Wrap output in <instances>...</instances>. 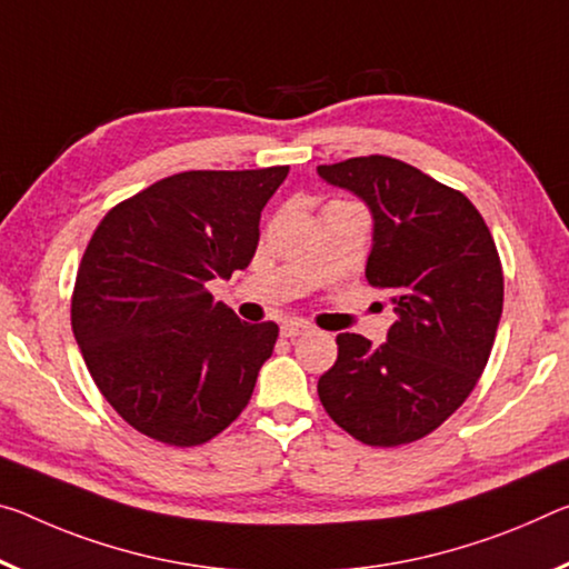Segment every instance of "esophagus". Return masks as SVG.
Masks as SVG:
<instances>
[{
	"instance_id": "1",
	"label": "esophagus",
	"mask_w": 569,
	"mask_h": 569,
	"mask_svg": "<svg viewBox=\"0 0 569 569\" xmlns=\"http://www.w3.org/2000/svg\"><path fill=\"white\" fill-rule=\"evenodd\" d=\"M309 331H311V327L306 321H301V319L283 321V327H281V333H283V337H288V339H296V337H301V333H309Z\"/></svg>"
}]
</instances>
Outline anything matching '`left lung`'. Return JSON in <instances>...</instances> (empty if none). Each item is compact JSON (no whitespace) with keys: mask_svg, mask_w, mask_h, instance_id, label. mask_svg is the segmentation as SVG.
<instances>
[{"mask_svg":"<svg viewBox=\"0 0 569 569\" xmlns=\"http://www.w3.org/2000/svg\"><path fill=\"white\" fill-rule=\"evenodd\" d=\"M319 177L367 202L365 276L398 313L380 347L339 333L319 400L367 446L412 443L461 408L489 362L503 306L496 242L463 192L400 159L355 157L321 164Z\"/></svg>","mask_w":569,"mask_h":569,"instance_id":"1","label":"left lung"}]
</instances>
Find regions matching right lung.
I'll list each match as a JSON object with an SVG mask.
<instances>
[{"mask_svg":"<svg viewBox=\"0 0 569 569\" xmlns=\"http://www.w3.org/2000/svg\"><path fill=\"white\" fill-rule=\"evenodd\" d=\"M286 174H171L108 210L90 238L70 323L98 390L143 436L202 446L246 410L278 327L240 321L207 281L248 268Z\"/></svg>","mask_w":569,"mask_h":569,"instance_id":"right-lung-1","label":"right lung"}]
</instances>
